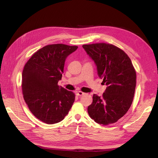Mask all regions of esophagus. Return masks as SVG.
I'll use <instances>...</instances> for the list:
<instances>
[{
	"label": "esophagus",
	"mask_w": 158,
	"mask_h": 158,
	"mask_svg": "<svg viewBox=\"0 0 158 158\" xmlns=\"http://www.w3.org/2000/svg\"><path fill=\"white\" fill-rule=\"evenodd\" d=\"M77 95H78V96H82V95H85V93H84V92H81V91H79V92H77Z\"/></svg>",
	"instance_id": "obj_1"
}]
</instances>
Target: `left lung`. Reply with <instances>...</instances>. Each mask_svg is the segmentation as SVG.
<instances>
[{
    "label": "left lung",
    "instance_id": "8db88e82",
    "mask_svg": "<svg viewBox=\"0 0 158 158\" xmlns=\"http://www.w3.org/2000/svg\"><path fill=\"white\" fill-rule=\"evenodd\" d=\"M82 47L94 61L98 77L107 85L102 97L94 95L88 113L99 124L117 122L127 112L135 95L136 73L131 60L125 52L112 44L98 43Z\"/></svg>",
    "mask_w": 158,
    "mask_h": 158
}]
</instances>
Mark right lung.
<instances>
[{
    "label": "right lung",
    "mask_w": 158,
    "mask_h": 158,
    "mask_svg": "<svg viewBox=\"0 0 158 158\" xmlns=\"http://www.w3.org/2000/svg\"><path fill=\"white\" fill-rule=\"evenodd\" d=\"M77 46L48 45L32 54L22 72V88L30 111L47 124L61 122L75 101V94L58 86L66 57Z\"/></svg>",
    "instance_id": "obj_1"
}]
</instances>
